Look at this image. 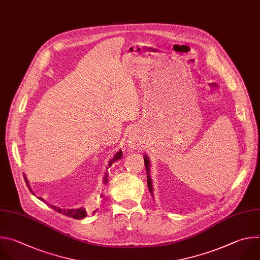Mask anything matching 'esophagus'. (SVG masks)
I'll list each match as a JSON object with an SVG mask.
<instances>
[{
	"mask_svg": "<svg viewBox=\"0 0 260 260\" xmlns=\"http://www.w3.org/2000/svg\"><path fill=\"white\" fill-rule=\"evenodd\" d=\"M127 142H128V145H129L131 148H133V149L138 148V147L140 146V135H139L138 130L133 129V130L130 132V134H129V136H128Z\"/></svg>",
	"mask_w": 260,
	"mask_h": 260,
	"instance_id": "obj_1",
	"label": "esophagus"
}]
</instances>
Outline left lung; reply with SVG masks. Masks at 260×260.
I'll use <instances>...</instances> for the list:
<instances>
[{
	"label": "left lung",
	"instance_id": "obj_1",
	"mask_svg": "<svg viewBox=\"0 0 260 260\" xmlns=\"http://www.w3.org/2000/svg\"><path fill=\"white\" fill-rule=\"evenodd\" d=\"M143 159H144V166H145V169H146V175H147V186H148V189H149V192L151 193V196L153 197V187H152V182H151V178H150V161L148 159V157L146 154L143 155Z\"/></svg>",
	"mask_w": 260,
	"mask_h": 260
}]
</instances>
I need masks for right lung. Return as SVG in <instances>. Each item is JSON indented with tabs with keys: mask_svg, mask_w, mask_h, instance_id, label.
Masks as SVG:
<instances>
[{
	"mask_svg": "<svg viewBox=\"0 0 260 260\" xmlns=\"http://www.w3.org/2000/svg\"><path fill=\"white\" fill-rule=\"evenodd\" d=\"M122 155H123V151L120 149L119 151H117V152L115 153L114 157L110 160V162H109V167H112V165H113L116 161L121 160V159H122ZM108 169H109V168H108ZM24 180H25V182H26V185H27L28 189L31 191L32 194H35L34 191H32L31 188H30L29 182H28L27 178L25 177V175H24ZM108 180H109V174L106 173L105 177H103V184H107V183H108ZM102 196H103V194L101 193L100 197H102ZM37 198H38L39 200L43 201V202H46V201H45L43 198H41V197H37ZM46 204H47L49 207H51L52 209H54L55 211H57V212H59V213H61V214H63V215H67V216H69V217L75 218V219H83L84 217L87 216V211H86L85 208H83V207H80V208H77V209H64V208H60V207H57V206H54V205H50V204H48L47 202H46ZM95 212H96V210L93 212V214H94Z\"/></svg>",
	"mask_w": 260,
	"mask_h": 260,
	"instance_id": "1",
	"label": "right lung"
}]
</instances>
